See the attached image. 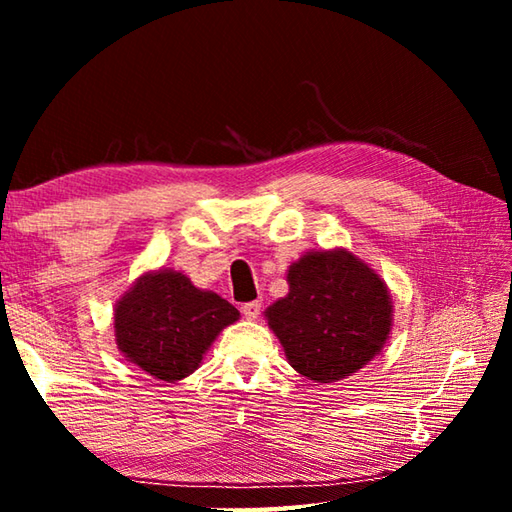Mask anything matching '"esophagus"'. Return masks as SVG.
<instances>
[{
  "label": "esophagus",
  "instance_id": "obj_1",
  "mask_svg": "<svg viewBox=\"0 0 512 512\" xmlns=\"http://www.w3.org/2000/svg\"><path fill=\"white\" fill-rule=\"evenodd\" d=\"M241 311H244V316H246L248 320H255V318H259V311H262V302H259V300L246 302V305L241 307Z\"/></svg>",
  "mask_w": 512,
  "mask_h": 512
}]
</instances>
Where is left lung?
Instances as JSON below:
<instances>
[{
  "label": "left lung",
  "instance_id": "8db88e82",
  "mask_svg": "<svg viewBox=\"0 0 512 512\" xmlns=\"http://www.w3.org/2000/svg\"><path fill=\"white\" fill-rule=\"evenodd\" d=\"M289 296L268 307V325L302 377L329 384L384 348L391 298L379 275L348 250L307 253L289 268Z\"/></svg>",
  "mask_w": 512,
  "mask_h": 512
}]
</instances>
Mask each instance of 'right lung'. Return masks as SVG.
<instances>
[{
  "label": "right lung",
  "instance_id": "add662e5",
  "mask_svg": "<svg viewBox=\"0 0 512 512\" xmlns=\"http://www.w3.org/2000/svg\"><path fill=\"white\" fill-rule=\"evenodd\" d=\"M239 311L228 300L196 289L173 271L149 273L119 300V350L155 379L178 381L198 368L205 350Z\"/></svg>",
  "mask_w": 512,
  "mask_h": 512
}]
</instances>
